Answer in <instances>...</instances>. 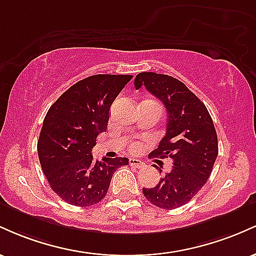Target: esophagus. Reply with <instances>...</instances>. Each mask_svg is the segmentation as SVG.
<instances>
[{
	"instance_id": "obj_1",
	"label": "esophagus",
	"mask_w": 256,
	"mask_h": 256,
	"mask_svg": "<svg viewBox=\"0 0 256 256\" xmlns=\"http://www.w3.org/2000/svg\"><path fill=\"white\" fill-rule=\"evenodd\" d=\"M130 166L134 167V168H142L144 164L140 160H138V158H130Z\"/></svg>"
}]
</instances>
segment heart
I'll use <instances>...</instances> for the list:
<instances>
[{"label": "heart", "instance_id": "obj_1", "mask_svg": "<svg viewBox=\"0 0 256 256\" xmlns=\"http://www.w3.org/2000/svg\"><path fill=\"white\" fill-rule=\"evenodd\" d=\"M134 148H136V146H134Z\"/></svg>", "mask_w": 256, "mask_h": 256}]
</instances>
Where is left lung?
I'll return each mask as SVG.
<instances>
[{"mask_svg": "<svg viewBox=\"0 0 256 256\" xmlns=\"http://www.w3.org/2000/svg\"><path fill=\"white\" fill-rule=\"evenodd\" d=\"M142 85L165 104L168 116L165 137L149 156L171 158L173 164L156 186L143 188V194L156 207L174 210L188 204L210 178L218 156V137L204 102L180 80L142 72L134 78V86Z\"/></svg>", "mask_w": 256, "mask_h": 256, "instance_id": "obj_1", "label": "left lung"}]
</instances>
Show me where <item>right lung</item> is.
<instances>
[{"label":"right lung","instance_id":"right-lung-1","mask_svg":"<svg viewBox=\"0 0 256 256\" xmlns=\"http://www.w3.org/2000/svg\"><path fill=\"white\" fill-rule=\"evenodd\" d=\"M132 79L128 74H95L82 79L52 104L37 142L49 185L67 204L88 207L107 195L113 173L128 158L95 160L96 138L107 130L110 108Z\"/></svg>","mask_w":256,"mask_h":256}]
</instances>
